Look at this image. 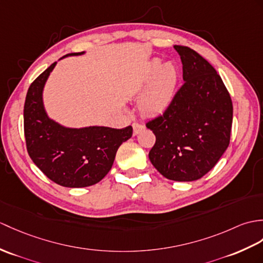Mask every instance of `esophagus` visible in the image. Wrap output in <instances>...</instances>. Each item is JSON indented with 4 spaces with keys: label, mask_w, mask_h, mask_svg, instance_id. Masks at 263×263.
Returning a JSON list of instances; mask_svg holds the SVG:
<instances>
[{
    "label": "esophagus",
    "mask_w": 263,
    "mask_h": 263,
    "mask_svg": "<svg viewBox=\"0 0 263 263\" xmlns=\"http://www.w3.org/2000/svg\"><path fill=\"white\" fill-rule=\"evenodd\" d=\"M133 136H137L139 134V132L143 129V125L140 124V123H133Z\"/></svg>",
    "instance_id": "1"
}]
</instances>
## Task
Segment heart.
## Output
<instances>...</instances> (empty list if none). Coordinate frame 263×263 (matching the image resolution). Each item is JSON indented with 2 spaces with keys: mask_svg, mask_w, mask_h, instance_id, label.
Listing matches in <instances>:
<instances>
[{
  "mask_svg": "<svg viewBox=\"0 0 263 263\" xmlns=\"http://www.w3.org/2000/svg\"><path fill=\"white\" fill-rule=\"evenodd\" d=\"M179 83V70L174 63L155 58L146 66L139 90H146L140 97V111L149 117L161 115L173 105Z\"/></svg>",
  "mask_w": 263,
  "mask_h": 263,
  "instance_id": "1",
  "label": "heart"
}]
</instances>
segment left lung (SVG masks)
I'll use <instances>...</instances> for the list:
<instances>
[{"mask_svg": "<svg viewBox=\"0 0 263 263\" xmlns=\"http://www.w3.org/2000/svg\"><path fill=\"white\" fill-rule=\"evenodd\" d=\"M174 48L185 83L163 115L146 123L156 136L149 159L167 179L193 181L209 173L227 151L233 105L214 67L191 48Z\"/></svg>", "mask_w": 263, "mask_h": 263, "instance_id": "obj_1", "label": "left lung"}]
</instances>
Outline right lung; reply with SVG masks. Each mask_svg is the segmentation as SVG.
<instances>
[{
    "label": "right lung",
    "mask_w": 263,
    "mask_h": 263,
    "mask_svg": "<svg viewBox=\"0 0 263 263\" xmlns=\"http://www.w3.org/2000/svg\"><path fill=\"white\" fill-rule=\"evenodd\" d=\"M84 53H68L60 59ZM56 64L49 66L28 89L23 109L28 154L35 166L60 186L95 185L111 170L119 146L132 137V126L67 127L49 118L44 88Z\"/></svg>",
    "instance_id": "obj_1"
}]
</instances>
